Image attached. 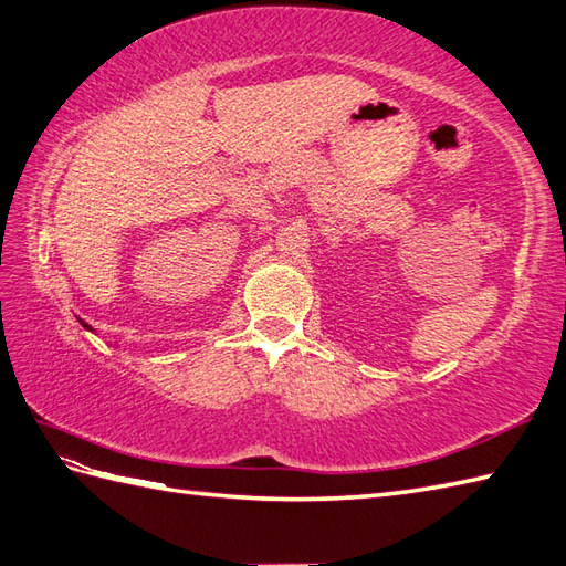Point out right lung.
Segmentation results:
<instances>
[{
	"instance_id": "obj_1",
	"label": "right lung",
	"mask_w": 566,
	"mask_h": 566,
	"mask_svg": "<svg viewBox=\"0 0 566 566\" xmlns=\"http://www.w3.org/2000/svg\"><path fill=\"white\" fill-rule=\"evenodd\" d=\"M78 322H81V319H78ZM81 324H84V326H86V328H91V326H88V324H86V322H81Z\"/></svg>"
}]
</instances>
